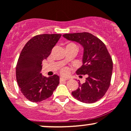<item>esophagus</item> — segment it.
<instances>
[{
	"instance_id": "obj_1",
	"label": "esophagus",
	"mask_w": 131,
	"mask_h": 131,
	"mask_svg": "<svg viewBox=\"0 0 131 131\" xmlns=\"http://www.w3.org/2000/svg\"><path fill=\"white\" fill-rule=\"evenodd\" d=\"M67 78H60V81H67Z\"/></svg>"
}]
</instances>
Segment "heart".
Segmentation results:
<instances>
[{
	"label": "heart",
	"instance_id": "heart-1",
	"mask_svg": "<svg viewBox=\"0 0 131 131\" xmlns=\"http://www.w3.org/2000/svg\"><path fill=\"white\" fill-rule=\"evenodd\" d=\"M67 47H75L77 48L76 45H75V44H74V42H68V44L67 45V46H66V48ZM63 73H65V72H63Z\"/></svg>",
	"mask_w": 131,
	"mask_h": 131
}]
</instances>
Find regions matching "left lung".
Listing matches in <instances>:
<instances>
[{
	"instance_id": "1",
	"label": "left lung",
	"mask_w": 131,
	"mask_h": 131,
	"mask_svg": "<svg viewBox=\"0 0 131 131\" xmlns=\"http://www.w3.org/2000/svg\"><path fill=\"white\" fill-rule=\"evenodd\" d=\"M67 40L75 41L83 48V64L77 70L79 75H86L85 83L72 92L79 101L92 103L105 94L111 84L113 63L105 44L88 32L66 34Z\"/></svg>"
}]
</instances>
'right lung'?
<instances>
[{"label": "right lung", "mask_w": 131, "mask_h": 131, "mask_svg": "<svg viewBox=\"0 0 131 131\" xmlns=\"http://www.w3.org/2000/svg\"><path fill=\"white\" fill-rule=\"evenodd\" d=\"M61 34H41L29 40L22 50L16 67L20 91L29 101L40 102L50 97L59 84V77L49 78L41 73L42 61L50 54Z\"/></svg>", "instance_id": "1"}]
</instances>
